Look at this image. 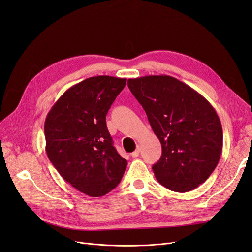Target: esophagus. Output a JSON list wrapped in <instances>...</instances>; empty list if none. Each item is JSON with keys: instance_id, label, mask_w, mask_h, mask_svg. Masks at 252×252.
Returning a JSON list of instances; mask_svg holds the SVG:
<instances>
[{"instance_id": "34e87169", "label": "esophagus", "mask_w": 252, "mask_h": 252, "mask_svg": "<svg viewBox=\"0 0 252 252\" xmlns=\"http://www.w3.org/2000/svg\"><path fill=\"white\" fill-rule=\"evenodd\" d=\"M139 156H140V147L138 146V147H136V149L131 154V157L132 158H138Z\"/></svg>"}]
</instances>
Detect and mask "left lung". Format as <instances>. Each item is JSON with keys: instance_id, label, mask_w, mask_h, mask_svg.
Returning a JSON list of instances; mask_svg holds the SVG:
<instances>
[{"instance_id": "8db88e82", "label": "left lung", "mask_w": 252, "mask_h": 252, "mask_svg": "<svg viewBox=\"0 0 252 252\" xmlns=\"http://www.w3.org/2000/svg\"><path fill=\"white\" fill-rule=\"evenodd\" d=\"M127 84L162 144V157L152 166L157 180L172 191L195 189L210 177L222 154L217 111L197 91L170 75H146Z\"/></svg>"}]
</instances>
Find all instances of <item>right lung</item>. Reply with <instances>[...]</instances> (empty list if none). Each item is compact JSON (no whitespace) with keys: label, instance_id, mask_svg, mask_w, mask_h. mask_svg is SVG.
<instances>
[{"label":"right lung","instance_id":"add662e5","mask_svg":"<svg viewBox=\"0 0 252 252\" xmlns=\"http://www.w3.org/2000/svg\"><path fill=\"white\" fill-rule=\"evenodd\" d=\"M126 79L97 75L75 84L61 95L45 120L46 152L62 178L89 196L116 188L127 161L116 148L106 114Z\"/></svg>","mask_w":252,"mask_h":252}]
</instances>
